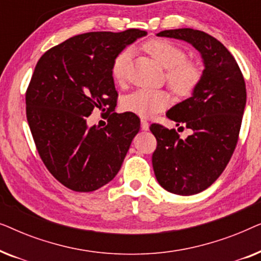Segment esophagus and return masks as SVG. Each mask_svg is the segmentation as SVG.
<instances>
[{"label":"esophagus","instance_id":"34e87169","mask_svg":"<svg viewBox=\"0 0 261 261\" xmlns=\"http://www.w3.org/2000/svg\"><path fill=\"white\" fill-rule=\"evenodd\" d=\"M141 129L142 130H148L149 129V123L147 122V120L141 119Z\"/></svg>","mask_w":261,"mask_h":261}]
</instances>
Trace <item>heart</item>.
Here are the masks:
<instances>
[{"label": "heart", "instance_id": "obj_1", "mask_svg": "<svg viewBox=\"0 0 261 261\" xmlns=\"http://www.w3.org/2000/svg\"><path fill=\"white\" fill-rule=\"evenodd\" d=\"M144 49L160 65L167 69L166 81L179 96H189L202 80V69L197 63L187 59V52L181 46L166 39H152L146 41ZM129 48L116 56L112 65V77L115 83L123 84L128 77L130 65ZM171 96L165 90L139 89L122 101L124 112L141 117H151L163 112L171 105Z\"/></svg>", "mask_w": 261, "mask_h": 261}]
</instances>
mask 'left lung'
Segmentation results:
<instances>
[{
	"label": "left lung",
	"instance_id": "8db88e82",
	"mask_svg": "<svg viewBox=\"0 0 261 261\" xmlns=\"http://www.w3.org/2000/svg\"><path fill=\"white\" fill-rule=\"evenodd\" d=\"M156 35L189 42L204 63L191 97L166 113L181 129H191V135L183 140L176 129L158 123L149 127L156 139L152 165L158 183L172 194L195 195L220 177L233 155L246 106L245 80L231 53L212 35L192 28Z\"/></svg>",
	"mask_w": 261,
	"mask_h": 261
}]
</instances>
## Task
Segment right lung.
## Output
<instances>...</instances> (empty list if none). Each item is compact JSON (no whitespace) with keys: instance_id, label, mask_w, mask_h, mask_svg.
<instances>
[{"instance_id":"add662e5","label":"right lung","mask_w":261,"mask_h":261,"mask_svg":"<svg viewBox=\"0 0 261 261\" xmlns=\"http://www.w3.org/2000/svg\"><path fill=\"white\" fill-rule=\"evenodd\" d=\"M147 32H90L46 51L26 91V115L38 153L64 187L90 192L109 183L122 165L140 119L114 113L116 56ZM94 109L109 113L103 128L86 124Z\"/></svg>"}]
</instances>
